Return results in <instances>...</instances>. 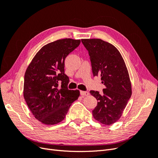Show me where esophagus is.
<instances>
[{
  "label": "esophagus",
  "mask_w": 158,
  "mask_h": 158,
  "mask_svg": "<svg viewBox=\"0 0 158 158\" xmlns=\"http://www.w3.org/2000/svg\"><path fill=\"white\" fill-rule=\"evenodd\" d=\"M80 94L82 95H85V96H88V95H89V92H84V91H80Z\"/></svg>",
  "instance_id": "34e87169"
}]
</instances>
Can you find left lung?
I'll return each mask as SVG.
<instances>
[{
	"label": "left lung",
	"instance_id": "8db88e82",
	"mask_svg": "<svg viewBox=\"0 0 158 158\" xmlns=\"http://www.w3.org/2000/svg\"><path fill=\"white\" fill-rule=\"evenodd\" d=\"M88 51L94 76H100L103 93L90 91L98 100L92 111L95 120L110 125L121 118L132 95L131 82L125 61L115 47L100 39H82Z\"/></svg>",
	"mask_w": 158,
	"mask_h": 158
}]
</instances>
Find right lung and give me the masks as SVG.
Masks as SVG:
<instances>
[{"label": "right lung", "instance_id": "right-lung-1", "mask_svg": "<svg viewBox=\"0 0 158 158\" xmlns=\"http://www.w3.org/2000/svg\"><path fill=\"white\" fill-rule=\"evenodd\" d=\"M80 44V40L70 38L49 43L37 52L26 69L23 98L33 115L45 125L63 121L80 96L79 90L68 89L69 78L64 74L66 57Z\"/></svg>", "mask_w": 158, "mask_h": 158}]
</instances>
